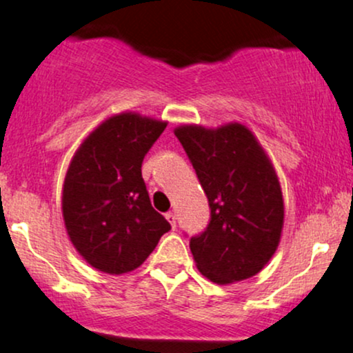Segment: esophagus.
<instances>
[{"mask_svg": "<svg viewBox=\"0 0 353 353\" xmlns=\"http://www.w3.org/2000/svg\"><path fill=\"white\" fill-rule=\"evenodd\" d=\"M165 219H168L169 224L172 225V229H176V222H177V216H176V212H168V214H165Z\"/></svg>", "mask_w": 353, "mask_h": 353, "instance_id": "1", "label": "esophagus"}]
</instances>
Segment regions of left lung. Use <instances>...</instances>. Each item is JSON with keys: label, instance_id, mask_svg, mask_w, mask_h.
Segmentation results:
<instances>
[{"label": "left lung", "instance_id": "obj_1", "mask_svg": "<svg viewBox=\"0 0 353 353\" xmlns=\"http://www.w3.org/2000/svg\"><path fill=\"white\" fill-rule=\"evenodd\" d=\"M174 134L196 169L210 208L204 232L190 237L197 269L230 283L261 272L283 225V199L274 165L245 125H181Z\"/></svg>", "mask_w": 353, "mask_h": 353}]
</instances>
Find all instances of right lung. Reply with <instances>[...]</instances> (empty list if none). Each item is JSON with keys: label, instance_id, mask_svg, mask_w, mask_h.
Segmentation results:
<instances>
[{"label": "right lung", "instance_id": "right-lung-1", "mask_svg": "<svg viewBox=\"0 0 353 353\" xmlns=\"http://www.w3.org/2000/svg\"><path fill=\"white\" fill-rule=\"evenodd\" d=\"M168 123L136 112L99 124L72 157L63 185V217L72 245L101 272L139 267L171 224L154 210L145 189L144 156Z\"/></svg>", "mask_w": 353, "mask_h": 353}]
</instances>
